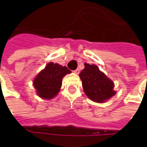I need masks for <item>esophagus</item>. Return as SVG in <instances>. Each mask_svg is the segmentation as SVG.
Listing matches in <instances>:
<instances>
[{"instance_id": "esophagus-1", "label": "esophagus", "mask_w": 147, "mask_h": 147, "mask_svg": "<svg viewBox=\"0 0 147 147\" xmlns=\"http://www.w3.org/2000/svg\"><path fill=\"white\" fill-rule=\"evenodd\" d=\"M74 72L76 74H79L80 73V69L79 68H77V69H76V70L74 71Z\"/></svg>"}]
</instances>
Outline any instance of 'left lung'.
I'll return each instance as SVG.
<instances>
[{
    "mask_svg": "<svg viewBox=\"0 0 147 147\" xmlns=\"http://www.w3.org/2000/svg\"><path fill=\"white\" fill-rule=\"evenodd\" d=\"M80 77L82 80L84 93L90 100L103 102L116 94L113 90V82L109 80L94 64H84Z\"/></svg>",
    "mask_w": 147,
    "mask_h": 147,
    "instance_id": "obj_1",
    "label": "left lung"
}]
</instances>
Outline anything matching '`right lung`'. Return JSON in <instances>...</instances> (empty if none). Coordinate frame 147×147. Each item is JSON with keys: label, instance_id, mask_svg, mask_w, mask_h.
Here are the masks:
<instances>
[{"label": "right lung", "instance_id": "add662e5", "mask_svg": "<svg viewBox=\"0 0 147 147\" xmlns=\"http://www.w3.org/2000/svg\"><path fill=\"white\" fill-rule=\"evenodd\" d=\"M69 73L71 71L67 67H62L53 62L49 63L33 81L38 95L45 99L55 97L61 90L63 77Z\"/></svg>", "mask_w": 147, "mask_h": 147}]
</instances>
